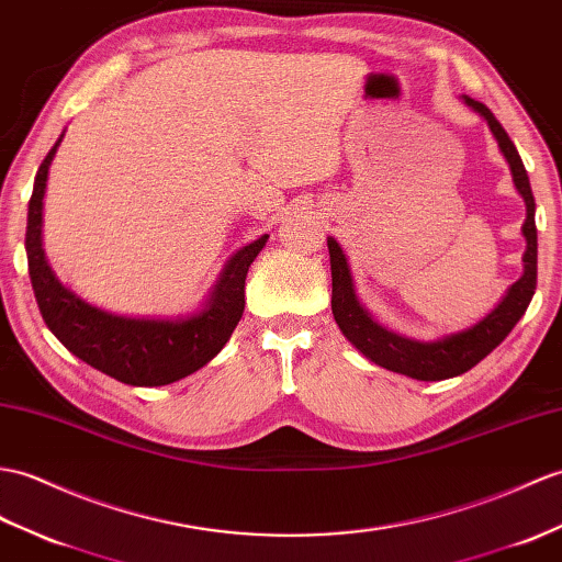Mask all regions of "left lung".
I'll return each instance as SVG.
<instances>
[{"label": "left lung", "mask_w": 562, "mask_h": 562, "mask_svg": "<svg viewBox=\"0 0 562 562\" xmlns=\"http://www.w3.org/2000/svg\"><path fill=\"white\" fill-rule=\"evenodd\" d=\"M464 102L488 122L505 160L510 162L515 187L527 203V220L525 227H521L527 237L525 276L510 286V292H507L501 306L488 313V316L479 325H474V328L450 335L446 340H407V337H400L381 328V325L363 311V306L357 302L355 286H351L347 258L340 249V244L335 239H328L333 270V316L337 325H340L342 335L361 351V355H367L371 361H375L378 367L416 378V381H446V378L474 369L481 359L488 357L491 351L510 335L517 321L525 316L533 290H537V222H533V207H537V203H533L527 169L521 165L515 143L507 136V132L501 126V122L495 120L486 104L472 98H464Z\"/></svg>", "instance_id": "left-lung-1"}]
</instances>
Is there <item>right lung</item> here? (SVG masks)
<instances>
[{
    "label": "right lung",
    "instance_id": "add662e5",
    "mask_svg": "<svg viewBox=\"0 0 562 562\" xmlns=\"http://www.w3.org/2000/svg\"><path fill=\"white\" fill-rule=\"evenodd\" d=\"M61 140V138H59ZM59 140L37 169L25 227V254L37 308L47 328L88 367L126 385H167L205 367L227 345L244 313V282L268 234L234 254L207 306L191 318L146 321L112 316L64 290L45 260L41 227L47 169Z\"/></svg>",
    "mask_w": 562,
    "mask_h": 562
}]
</instances>
